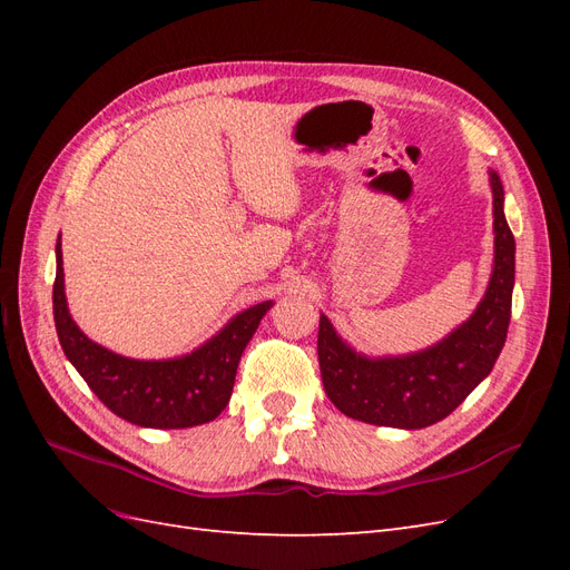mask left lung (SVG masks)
Wrapping results in <instances>:
<instances>
[{"label": "left lung", "instance_id": "obj_1", "mask_svg": "<svg viewBox=\"0 0 570 570\" xmlns=\"http://www.w3.org/2000/svg\"><path fill=\"white\" fill-rule=\"evenodd\" d=\"M494 216L492 275L471 318L433 347L400 356H366L344 342L327 316L318 323L325 394L344 416L419 430L450 413L490 375L507 342L515 278V243L504 216V187L490 170Z\"/></svg>", "mask_w": 570, "mask_h": 570}]
</instances>
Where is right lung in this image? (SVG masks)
Listing matches in <instances>:
<instances>
[{"label":"right lung","mask_w":570,"mask_h":570,"mask_svg":"<svg viewBox=\"0 0 570 570\" xmlns=\"http://www.w3.org/2000/svg\"><path fill=\"white\" fill-rule=\"evenodd\" d=\"M51 299L61 350L101 404L128 423L159 430L209 423L226 409L239 356L273 306L268 299L245 308L202 347L176 358L120 356L92 342L68 314L61 235L57 239V278Z\"/></svg>","instance_id":"1"}]
</instances>
